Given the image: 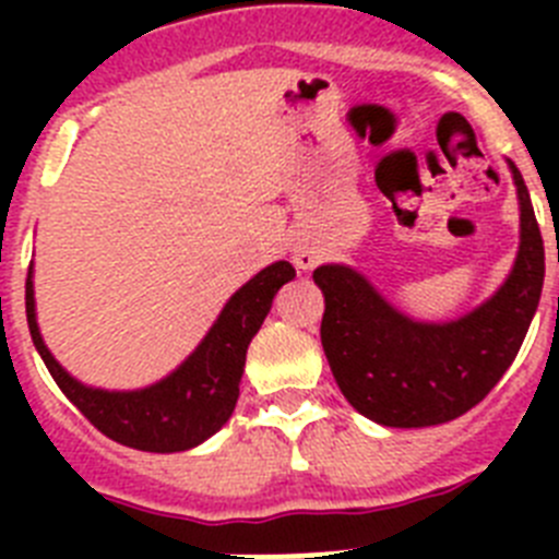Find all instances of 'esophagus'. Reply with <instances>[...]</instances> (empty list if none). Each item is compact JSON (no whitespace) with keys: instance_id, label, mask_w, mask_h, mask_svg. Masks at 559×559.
Wrapping results in <instances>:
<instances>
[{"instance_id":"34e87169","label":"esophagus","mask_w":559,"mask_h":559,"mask_svg":"<svg viewBox=\"0 0 559 559\" xmlns=\"http://www.w3.org/2000/svg\"><path fill=\"white\" fill-rule=\"evenodd\" d=\"M319 260H322V251L316 249V246H310V243H296L294 246V263H296V269L308 271V269H313V265L319 263Z\"/></svg>"}]
</instances>
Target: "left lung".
<instances>
[{
  "instance_id": "left-lung-1",
  "label": "left lung",
  "mask_w": 559,
  "mask_h": 559,
  "mask_svg": "<svg viewBox=\"0 0 559 559\" xmlns=\"http://www.w3.org/2000/svg\"><path fill=\"white\" fill-rule=\"evenodd\" d=\"M521 246L507 283L456 322H414L349 265H319L322 347L349 406L389 428L451 423L481 403L510 369L540 302L546 257L530 190L510 162Z\"/></svg>"
}]
</instances>
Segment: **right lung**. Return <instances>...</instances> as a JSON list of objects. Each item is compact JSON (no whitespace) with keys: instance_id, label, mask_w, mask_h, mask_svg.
<instances>
[{"instance_id":"obj_1","label":"right lung","mask_w":559,"mask_h":559,"mask_svg":"<svg viewBox=\"0 0 559 559\" xmlns=\"http://www.w3.org/2000/svg\"><path fill=\"white\" fill-rule=\"evenodd\" d=\"M294 276V265L285 260L251 276L226 302L218 322L212 324L195 353L176 372L136 392H106V389L83 386L81 380L72 378L52 358L38 333L33 271H27L24 305H27L29 335L49 374L97 431L136 451L176 453L201 445L231 417L237 394H240L246 349L269 316L276 290L290 283Z\"/></svg>"}]
</instances>
